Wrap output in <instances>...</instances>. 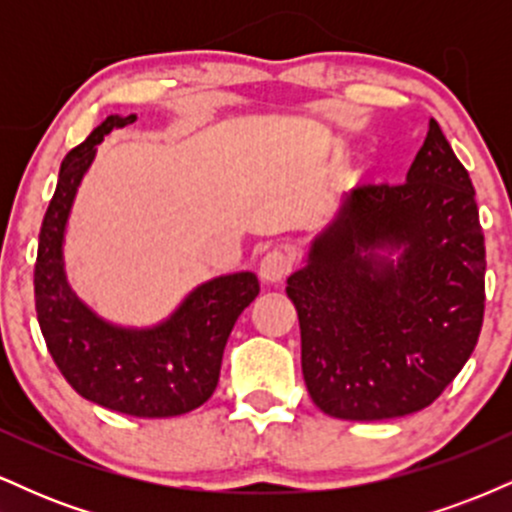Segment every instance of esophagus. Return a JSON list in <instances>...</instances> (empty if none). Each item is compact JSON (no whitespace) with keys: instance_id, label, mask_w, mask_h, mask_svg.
<instances>
[{"instance_id":"1","label":"esophagus","mask_w":512,"mask_h":512,"mask_svg":"<svg viewBox=\"0 0 512 512\" xmlns=\"http://www.w3.org/2000/svg\"><path fill=\"white\" fill-rule=\"evenodd\" d=\"M293 267V255L286 248H274L262 257L260 276L267 284H279Z\"/></svg>"}]
</instances>
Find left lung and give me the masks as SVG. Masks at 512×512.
<instances>
[{
  "mask_svg": "<svg viewBox=\"0 0 512 512\" xmlns=\"http://www.w3.org/2000/svg\"><path fill=\"white\" fill-rule=\"evenodd\" d=\"M484 274L472 180L431 120L407 180L346 192L286 281L313 402L349 421L436 402L477 346Z\"/></svg>",
  "mask_w": 512,
  "mask_h": 512,
  "instance_id": "left-lung-1",
  "label": "left lung"
}]
</instances>
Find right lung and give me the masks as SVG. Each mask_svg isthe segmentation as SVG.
<instances>
[{
  "label": "right lung",
  "instance_id": "1",
  "mask_svg": "<svg viewBox=\"0 0 512 512\" xmlns=\"http://www.w3.org/2000/svg\"><path fill=\"white\" fill-rule=\"evenodd\" d=\"M137 115H108L64 156L45 211L35 260V310L48 351L81 397L144 419H168L202 407L219 385L221 358L238 315L255 301L252 272L221 274L182 298L166 320L125 327L103 320L72 291L64 272V233L98 144Z\"/></svg>",
  "mask_w": 512,
  "mask_h": 512
}]
</instances>
